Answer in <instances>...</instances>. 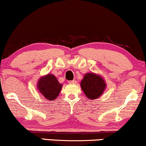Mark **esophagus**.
Segmentation results:
<instances>
[{"label": "esophagus", "mask_w": 146, "mask_h": 146, "mask_svg": "<svg viewBox=\"0 0 146 146\" xmlns=\"http://www.w3.org/2000/svg\"><path fill=\"white\" fill-rule=\"evenodd\" d=\"M69 83H70V84H76V80H73V81H69Z\"/></svg>", "instance_id": "1"}]
</instances>
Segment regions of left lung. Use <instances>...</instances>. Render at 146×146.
Returning <instances> with one entry per match:
<instances>
[{
  "label": "left lung",
  "instance_id": "8db88e82",
  "mask_svg": "<svg viewBox=\"0 0 146 146\" xmlns=\"http://www.w3.org/2000/svg\"><path fill=\"white\" fill-rule=\"evenodd\" d=\"M104 78L96 73H86L81 82V88L86 97L90 100L97 99L106 88Z\"/></svg>",
  "mask_w": 146,
  "mask_h": 146
}]
</instances>
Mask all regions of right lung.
Instances as JSON below:
<instances>
[{
  "label": "right lung",
  "instance_id": "obj_1",
  "mask_svg": "<svg viewBox=\"0 0 146 146\" xmlns=\"http://www.w3.org/2000/svg\"><path fill=\"white\" fill-rule=\"evenodd\" d=\"M36 86L38 92L42 96L47 100L54 101L59 95L63 85L58 81L54 75L47 74L40 76Z\"/></svg>",
  "mask_w": 146,
  "mask_h": 146
}]
</instances>
